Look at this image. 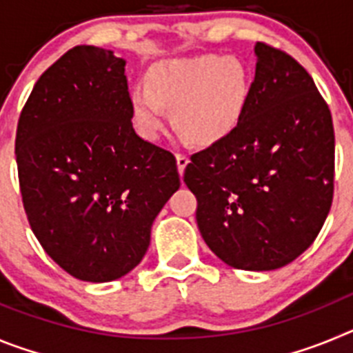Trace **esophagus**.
<instances>
[{
    "label": "esophagus",
    "instance_id": "obj_1",
    "mask_svg": "<svg viewBox=\"0 0 353 353\" xmlns=\"http://www.w3.org/2000/svg\"><path fill=\"white\" fill-rule=\"evenodd\" d=\"M189 164V157L185 154H176V166H179V173L183 174V170Z\"/></svg>",
    "mask_w": 353,
    "mask_h": 353
}]
</instances>
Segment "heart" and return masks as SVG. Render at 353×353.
<instances>
[{"mask_svg":"<svg viewBox=\"0 0 353 353\" xmlns=\"http://www.w3.org/2000/svg\"><path fill=\"white\" fill-rule=\"evenodd\" d=\"M249 99L248 70L235 58L198 56L155 65L146 86L130 92V113L139 132L154 139L173 108L174 125L198 145H214L232 132Z\"/></svg>","mask_w":353,"mask_h":353,"instance_id":"obj_1","label":"heart"}]
</instances>
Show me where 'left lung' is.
<instances>
[{"mask_svg": "<svg viewBox=\"0 0 353 353\" xmlns=\"http://www.w3.org/2000/svg\"><path fill=\"white\" fill-rule=\"evenodd\" d=\"M244 114L226 138L191 155L183 182L199 233L233 269L276 270L301 256L334 194V127L305 68L256 42Z\"/></svg>", "mask_w": 353, "mask_h": 353, "instance_id": "left-lung-1", "label": "left lung"}]
</instances>
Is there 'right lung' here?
I'll return each mask as SVG.
<instances>
[{
	"label": "right lung",
	"mask_w": 353,
	"mask_h": 353,
	"mask_svg": "<svg viewBox=\"0 0 353 353\" xmlns=\"http://www.w3.org/2000/svg\"><path fill=\"white\" fill-rule=\"evenodd\" d=\"M15 159L31 230L81 281L130 272L180 187L174 155L134 130L125 60L95 46L70 49L37 81Z\"/></svg>",
	"instance_id": "1"
}]
</instances>
